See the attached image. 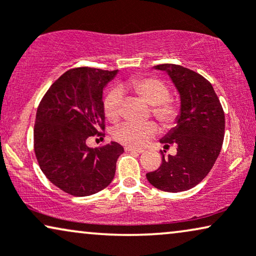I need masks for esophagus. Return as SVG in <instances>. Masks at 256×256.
<instances>
[{"mask_svg": "<svg viewBox=\"0 0 256 256\" xmlns=\"http://www.w3.org/2000/svg\"><path fill=\"white\" fill-rule=\"evenodd\" d=\"M124 150L126 152H138V154H141V152H144V150H141V149H136V148H132V147H124Z\"/></svg>", "mask_w": 256, "mask_h": 256, "instance_id": "obj_1", "label": "esophagus"}]
</instances>
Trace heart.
I'll list each match as a JSON object with an SVG mask.
<instances>
[{"label": "heart", "mask_w": 256, "mask_h": 256, "mask_svg": "<svg viewBox=\"0 0 256 256\" xmlns=\"http://www.w3.org/2000/svg\"><path fill=\"white\" fill-rule=\"evenodd\" d=\"M121 90L134 92L138 98L150 104L152 115L164 128L175 126L180 116V106L175 100L169 98L168 86L156 78H136L124 82ZM122 94L118 89H112L104 100V112L109 121L116 122L121 116ZM158 132L154 122L147 121L144 124L124 122L112 130L115 141L129 147H142L149 138Z\"/></svg>", "instance_id": "1"}]
</instances>
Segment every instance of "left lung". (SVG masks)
<instances>
[{
    "label": "left lung",
    "mask_w": 256,
    "mask_h": 256,
    "mask_svg": "<svg viewBox=\"0 0 256 256\" xmlns=\"http://www.w3.org/2000/svg\"><path fill=\"white\" fill-rule=\"evenodd\" d=\"M154 69L167 72L180 94L176 127L160 140L164 148L176 144L178 154L164 155L160 167L146 176L155 188L178 193L200 184L213 168L224 142V112L213 86L202 75L172 63Z\"/></svg>",
    "instance_id": "1"
}]
</instances>
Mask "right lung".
<instances>
[{"label": "right lung", "instance_id": "right-lung-1", "mask_svg": "<svg viewBox=\"0 0 256 256\" xmlns=\"http://www.w3.org/2000/svg\"><path fill=\"white\" fill-rule=\"evenodd\" d=\"M118 70L70 69L50 86L40 102L34 127V150L40 168L56 187L88 196L114 178L116 161L124 152L118 142L90 148V136H104L102 94Z\"/></svg>", "mask_w": 256, "mask_h": 256}]
</instances>
